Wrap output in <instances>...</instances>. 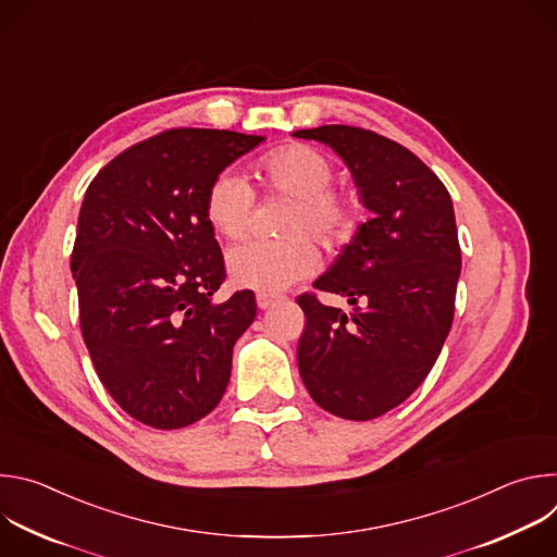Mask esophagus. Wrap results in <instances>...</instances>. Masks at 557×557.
Wrapping results in <instances>:
<instances>
[{"label":"esophagus","mask_w":557,"mask_h":557,"mask_svg":"<svg viewBox=\"0 0 557 557\" xmlns=\"http://www.w3.org/2000/svg\"><path fill=\"white\" fill-rule=\"evenodd\" d=\"M286 297L284 295H271V293H258V297H256V301H258V306L264 310V308H271V306H275V304H280V301H284Z\"/></svg>","instance_id":"esophagus-1"}]
</instances>
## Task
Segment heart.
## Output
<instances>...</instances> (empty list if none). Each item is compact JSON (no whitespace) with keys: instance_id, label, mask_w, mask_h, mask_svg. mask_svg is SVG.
Returning <instances> with one entry per match:
<instances>
[{"instance_id":"b5f03b06","label":"heart","mask_w":557,"mask_h":557,"mask_svg":"<svg viewBox=\"0 0 557 557\" xmlns=\"http://www.w3.org/2000/svg\"><path fill=\"white\" fill-rule=\"evenodd\" d=\"M258 181L280 196L293 198L284 231L275 243H249L228 253V273L237 286L277 293L320 267V249L304 233L312 231L329 249L344 247L361 220V202L352 189L335 187L331 156L306 143H288L256 163ZM205 213L226 240H243L253 224L256 191L233 172L218 174L205 196Z\"/></svg>"}]
</instances>
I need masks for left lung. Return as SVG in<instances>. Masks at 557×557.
Instances as JSON below:
<instances>
[{
	"mask_svg": "<svg viewBox=\"0 0 557 557\" xmlns=\"http://www.w3.org/2000/svg\"><path fill=\"white\" fill-rule=\"evenodd\" d=\"M293 136L331 145L374 213L312 284L348 297L352 312L314 293L297 297L306 314L297 366L312 401L335 417L370 421L423 383L451 329L460 275L451 198L419 156L372 129L322 125Z\"/></svg>",
	"mask_w": 557,
	"mask_h": 557,
	"instance_id": "left-lung-1",
	"label": "left lung"
}]
</instances>
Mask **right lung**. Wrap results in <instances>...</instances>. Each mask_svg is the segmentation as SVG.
I'll return each instance as SVG.
<instances>
[{"label": "right lung", "instance_id": "add662e5", "mask_svg": "<svg viewBox=\"0 0 557 557\" xmlns=\"http://www.w3.org/2000/svg\"><path fill=\"white\" fill-rule=\"evenodd\" d=\"M262 140L165 129L112 158L86 191L70 258L78 322L101 383L138 423L187 428L226 389L258 306L253 290L213 301L226 271L205 196Z\"/></svg>", "mask_w": 557, "mask_h": 557}]
</instances>
